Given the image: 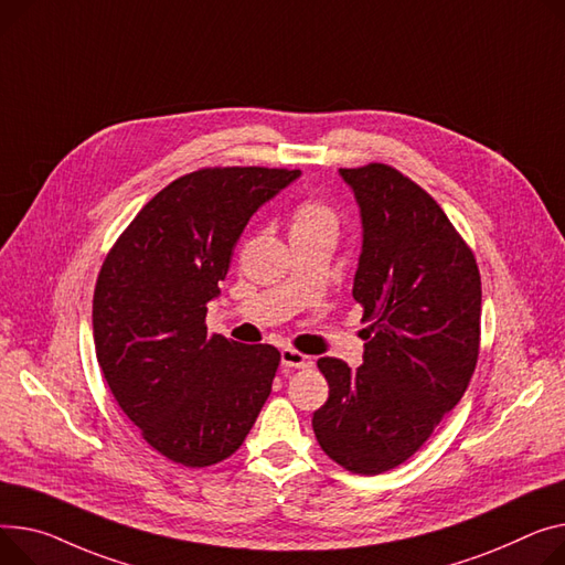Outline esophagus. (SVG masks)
Segmentation results:
<instances>
[{
    "mask_svg": "<svg viewBox=\"0 0 565 565\" xmlns=\"http://www.w3.org/2000/svg\"><path fill=\"white\" fill-rule=\"evenodd\" d=\"M281 365L284 367H311V359L297 350H281Z\"/></svg>",
    "mask_w": 565,
    "mask_h": 565,
    "instance_id": "esophagus-1",
    "label": "esophagus"
}]
</instances>
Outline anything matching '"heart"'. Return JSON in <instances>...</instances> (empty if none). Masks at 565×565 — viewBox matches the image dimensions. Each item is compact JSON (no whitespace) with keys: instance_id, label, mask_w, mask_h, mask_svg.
Returning <instances> with one entry per match:
<instances>
[{"instance_id":"b5f03b06","label":"heart","mask_w":565,"mask_h":565,"mask_svg":"<svg viewBox=\"0 0 565 565\" xmlns=\"http://www.w3.org/2000/svg\"><path fill=\"white\" fill-rule=\"evenodd\" d=\"M338 227H341L338 211L320 198H307L292 209V215H290L292 234H324L335 238Z\"/></svg>"}]
</instances>
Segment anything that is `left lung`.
Instances as JSON below:
<instances>
[{
	"label": "left lung",
	"instance_id": "obj_1",
	"mask_svg": "<svg viewBox=\"0 0 565 565\" xmlns=\"http://www.w3.org/2000/svg\"><path fill=\"white\" fill-rule=\"evenodd\" d=\"M363 220L352 295L367 324L363 363L322 356L313 413L324 455L356 475L397 468L463 397L479 356L477 258L436 200L386 163L341 168Z\"/></svg>",
	"mask_w": 565,
	"mask_h": 565
}]
</instances>
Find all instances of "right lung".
I'll return each mask as SVG.
<instances>
[{"label":"right lung","instance_id":"1","mask_svg":"<svg viewBox=\"0 0 565 565\" xmlns=\"http://www.w3.org/2000/svg\"><path fill=\"white\" fill-rule=\"evenodd\" d=\"M299 170L232 166L188 172L149 200L102 263L93 338L104 380L166 459H230L266 404L281 354L206 331L252 213Z\"/></svg>","mask_w":565,"mask_h":565}]
</instances>
